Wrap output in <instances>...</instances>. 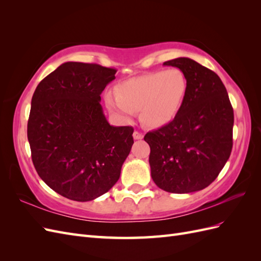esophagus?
Here are the masks:
<instances>
[{"mask_svg":"<svg viewBox=\"0 0 261 261\" xmlns=\"http://www.w3.org/2000/svg\"><path fill=\"white\" fill-rule=\"evenodd\" d=\"M133 137H134V139H136V140H139V139H143V138H144L143 134H140V133H139V132H137V130L134 132V134H133Z\"/></svg>","mask_w":261,"mask_h":261,"instance_id":"34e87169","label":"esophagus"}]
</instances>
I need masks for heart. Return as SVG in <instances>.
<instances>
[{
	"mask_svg": "<svg viewBox=\"0 0 261 261\" xmlns=\"http://www.w3.org/2000/svg\"><path fill=\"white\" fill-rule=\"evenodd\" d=\"M188 89L187 77L179 68L154 72L130 78L115 87V94H105L109 112L125 123L139 112L140 121L149 128H160L179 113Z\"/></svg>",
	"mask_w": 261,
	"mask_h": 261,
	"instance_id": "heart-1",
	"label": "heart"
}]
</instances>
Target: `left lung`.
Returning <instances> with one entry per match:
<instances>
[{
	"label": "left lung",
	"mask_w": 261,
	"mask_h": 261,
	"mask_svg": "<svg viewBox=\"0 0 261 261\" xmlns=\"http://www.w3.org/2000/svg\"><path fill=\"white\" fill-rule=\"evenodd\" d=\"M187 77L188 89L177 116L146 134L155 185L165 192L201 191L217 178L230 158L234 113L220 77L188 58L163 63Z\"/></svg>",
	"instance_id": "1"
}]
</instances>
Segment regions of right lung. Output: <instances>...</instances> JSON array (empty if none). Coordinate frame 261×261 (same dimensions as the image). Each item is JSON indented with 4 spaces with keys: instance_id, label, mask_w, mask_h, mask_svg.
<instances>
[{
    "instance_id": "1",
    "label": "right lung",
    "mask_w": 261,
    "mask_h": 261,
    "mask_svg": "<svg viewBox=\"0 0 261 261\" xmlns=\"http://www.w3.org/2000/svg\"><path fill=\"white\" fill-rule=\"evenodd\" d=\"M115 73L98 64L63 63L31 99L27 136L36 171L68 199L90 201L109 192L130 152L133 127L110 125L100 105Z\"/></svg>"
}]
</instances>
